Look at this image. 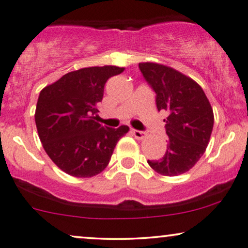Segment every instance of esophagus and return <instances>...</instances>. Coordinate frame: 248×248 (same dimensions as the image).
Wrapping results in <instances>:
<instances>
[{"label": "esophagus", "instance_id": "obj_1", "mask_svg": "<svg viewBox=\"0 0 248 248\" xmlns=\"http://www.w3.org/2000/svg\"><path fill=\"white\" fill-rule=\"evenodd\" d=\"M134 137H135L136 140H143L145 137V133L144 132H141V130H136V129H133L132 130Z\"/></svg>", "mask_w": 248, "mask_h": 248}]
</instances>
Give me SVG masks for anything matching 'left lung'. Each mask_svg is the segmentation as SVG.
<instances>
[{
    "mask_svg": "<svg viewBox=\"0 0 248 248\" xmlns=\"http://www.w3.org/2000/svg\"><path fill=\"white\" fill-rule=\"evenodd\" d=\"M143 77L156 92L158 111H165L168 145L159 160H148L155 171L175 177L189 171L204 154L214 127V112L195 80L168 65L139 63Z\"/></svg>",
    "mask_w": 248,
    "mask_h": 248,
    "instance_id": "left-lung-1",
    "label": "left lung"
}]
</instances>
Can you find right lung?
<instances>
[{
  "mask_svg": "<svg viewBox=\"0 0 248 248\" xmlns=\"http://www.w3.org/2000/svg\"><path fill=\"white\" fill-rule=\"evenodd\" d=\"M124 70L116 65L82 68L39 94L34 114L39 139L55 165L71 177L91 178L104 171L116 143L129 130L97 122L105 83Z\"/></svg>",
  "mask_w": 248,
  "mask_h": 248,
  "instance_id": "add662e5",
  "label": "right lung"
}]
</instances>
